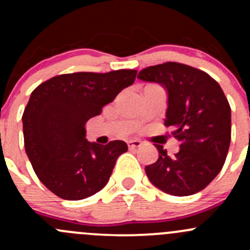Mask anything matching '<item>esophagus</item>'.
Returning <instances> with one entry per match:
<instances>
[{"mask_svg":"<svg viewBox=\"0 0 250 250\" xmlns=\"http://www.w3.org/2000/svg\"><path fill=\"white\" fill-rule=\"evenodd\" d=\"M127 144H128V147L129 148H138V147H140L141 144L143 143H141L140 140L135 139V140H129Z\"/></svg>","mask_w":250,"mask_h":250,"instance_id":"obj_1","label":"esophagus"}]
</instances>
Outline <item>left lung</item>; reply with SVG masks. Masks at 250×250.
<instances>
[{"label": "left lung", "mask_w": 250, "mask_h": 250, "mask_svg": "<svg viewBox=\"0 0 250 250\" xmlns=\"http://www.w3.org/2000/svg\"><path fill=\"white\" fill-rule=\"evenodd\" d=\"M138 78L167 90L165 125L180 143L173 157L155 145L160 155L145 167L148 180L173 196L200 192L220 173L230 147L231 107L223 89L207 72L174 62L143 69Z\"/></svg>", "instance_id": "obj_1"}]
</instances>
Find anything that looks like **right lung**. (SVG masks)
Returning <instances> with one entry per match:
<instances>
[{
  "mask_svg": "<svg viewBox=\"0 0 250 250\" xmlns=\"http://www.w3.org/2000/svg\"><path fill=\"white\" fill-rule=\"evenodd\" d=\"M135 76L137 70L74 72L52 77L31 93L22 113L25 151L41 183L58 197L83 200L107 184L128 146L122 140L90 143L84 125Z\"/></svg>",
  "mask_w": 250,
  "mask_h": 250,
  "instance_id": "right-lung-1",
  "label": "right lung"
}]
</instances>
